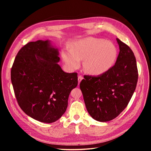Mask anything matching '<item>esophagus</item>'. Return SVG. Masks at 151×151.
<instances>
[{
	"label": "esophagus",
	"instance_id": "esophagus-1",
	"mask_svg": "<svg viewBox=\"0 0 151 151\" xmlns=\"http://www.w3.org/2000/svg\"><path fill=\"white\" fill-rule=\"evenodd\" d=\"M83 77H82L81 76H78V83H79V84L81 83V81L83 80Z\"/></svg>",
	"mask_w": 151,
	"mask_h": 151
}]
</instances>
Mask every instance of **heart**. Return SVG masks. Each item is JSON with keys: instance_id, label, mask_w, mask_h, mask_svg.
Masks as SVG:
<instances>
[{"instance_id": "1", "label": "heart", "mask_w": 151, "mask_h": 151, "mask_svg": "<svg viewBox=\"0 0 151 151\" xmlns=\"http://www.w3.org/2000/svg\"><path fill=\"white\" fill-rule=\"evenodd\" d=\"M70 50H64L62 58L67 66L74 70L83 60L84 70L93 76H100L109 71L115 64L117 49L112 42L94 37L84 38L70 44Z\"/></svg>"}]
</instances>
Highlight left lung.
<instances>
[{"instance_id":"1","label":"left lung","mask_w":151,"mask_h":151,"mask_svg":"<svg viewBox=\"0 0 151 151\" xmlns=\"http://www.w3.org/2000/svg\"><path fill=\"white\" fill-rule=\"evenodd\" d=\"M120 52L115 65L104 74L84 76L80 83L86 107L99 122L118 116L129 104L136 88L138 70L134 52L116 38Z\"/></svg>"}]
</instances>
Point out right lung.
<instances>
[{"mask_svg":"<svg viewBox=\"0 0 151 151\" xmlns=\"http://www.w3.org/2000/svg\"><path fill=\"white\" fill-rule=\"evenodd\" d=\"M58 55L49 40L29 42L18 52L11 68L18 104L41 122H55L64 114L68 96L78 84L77 73H66L58 64Z\"/></svg>","mask_w":151,"mask_h":151,"instance_id":"add662e5","label":"right lung"}]
</instances>
